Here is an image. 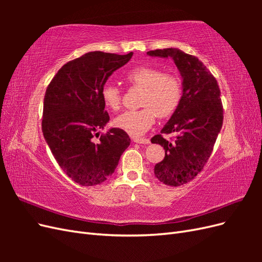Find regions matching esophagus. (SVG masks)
Segmentation results:
<instances>
[{"label":"esophagus","instance_id":"34e87169","mask_svg":"<svg viewBox=\"0 0 262 262\" xmlns=\"http://www.w3.org/2000/svg\"><path fill=\"white\" fill-rule=\"evenodd\" d=\"M133 142H136V143H139V144H148L150 141L148 139H144V138H134Z\"/></svg>","mask_w":262,"mask_h":262}]
</instances>
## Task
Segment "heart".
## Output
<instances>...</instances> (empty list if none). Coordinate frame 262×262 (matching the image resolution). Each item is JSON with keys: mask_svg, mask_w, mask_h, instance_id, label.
Masks as SVG:
<instances>
[{"mask_svg": "<svg viewBox=\"0 0 262 262\" xmlns=\"http://www.w3.org/2000/svg\"><path fill=\"white\" fill-rule=\"evenodd\" d=\"M125 80L133 87L143 90L141 96V108L128 110L115 119L117 128L132 137H140L155 122L156 115L168 118L176 113L182 98L180 78L162 70L140 66L133 68L125 75ZM101 99L107 108L118 110L122 104V93L118 86L106 84L100 92Z\"/></svg>", "mask_w": 262, "mask_h": 262, "instance_id": "heart-1", "label": "heart"}]
</instances>
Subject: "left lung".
<instances>
[{
	"label": "left lung",
	"mask_w": 262,
	"mask_h": 262,
	"mask_svg": "<svg viewBox=\"0 0 262 262\" xmlns=\"http://www.w3.org/2000/svg\"><path fill=\"white\" fill-rule=\"evenodd\" d=\"M152 57L171 58L182 76V98L176 113L152 143L161 144L165 157L154 167L155 177L172 187L185 185L200 173L210 158L223 124V105L216 78L194 55L176 48L147 52ZM176 133L173 141L163 134Z\"/></svg>",
	"instance_id": "obj_1"
}]
</instances>
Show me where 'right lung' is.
<instances>
[{"mask_svg": "<svg viewBox=\"0 0 262 262\" xmlns=\"http://www.w3.org/2000/svg\"><path fill=\"white\" fill-rule=\"evenodd\" d=\"M94 51L66 63L46 90L41 128L62 170L85 187L107 180L130 145L125 131L113 128L95 142L96 131L109 121L101 99L108 77L132 58Z\"/></svg>", "mask_w": 262, "mask_h": 262, "instance_id": "add662e5", "label": "right lung"}]
</instances>
